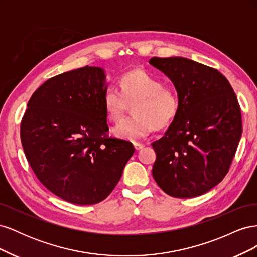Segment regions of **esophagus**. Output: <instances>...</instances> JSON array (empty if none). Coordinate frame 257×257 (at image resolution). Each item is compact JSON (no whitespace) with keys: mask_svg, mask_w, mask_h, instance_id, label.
<instances>
[{"mask_svg":"<svg viewBox=\"0 0 257 257\" xmlns=\"http://www.w3.org/2000/svg\"><path fill=\"white\" fill-rule=\"evenodd\" d=\"M144 147H145L144 144H138V143H135V144H134V148H135V149H136L137 151H138V150H142Z\"/></svg>","mask_w":257,"mask_h":257,"instance_id":"1","label":"esophagus"}]
</instances>
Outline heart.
I'll list each match as a JSON object with an SVG mask.
<instances>
[{
    "label": "heart",
    "instance_id": "heart-1",
    "mask_svg": "<svg viewBox=\"0 0 257 257\" xmlns=\"http://www.w3.org/2000/svg\"><path fill=\"white\" fill-rule=\"evenodd\" d=\"M134 115L123 119L111 130V134L120 139L135 142L151 133L155 128H164L174 121L179 110L177 93L164 87L158 77L134 69L124 74L120 79V89L109 85L104 91L103 104L107 118L116 122L127 107Z\"/></svg>",
    "mask_w": 257,
    "mask_h": 257
}]
</instances>
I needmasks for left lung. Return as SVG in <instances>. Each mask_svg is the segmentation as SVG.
Returning <instances> with one entry per match:
<instances>
[{"instance_id":"8db88e82","label":"left lung","mask_w":257,"mask_h":257,"mask_svg":"<svg viewBox=\"0 0 257 257\" xmlns=\"http://www.w3.org/2000/svg\"><path fill=\"white\" fill-rule=\"evenodd\" d=\"M179 99L176 118L152 143V176L169 196L204 195L228 173L242 134L241 111L230 83L216 69L182 57L152 58Z\"/></svg>"}]
</instances>
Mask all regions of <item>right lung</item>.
I'll list each match as a JSON object with an SVG mask.
<instances>
[{"label": "right lung", "mask_w": 257, "mask_h": 257, "mask_svg": "<svg viewBox=\"0 0 257 257\" xmlns=\"http://www.w3.org/2000/svg\"><path fill=\"white\" fill-rule=\"evenodd\" d=\"M105 69L84 66L54 76L28 103L21 143L34 174L54 195L75 205L104 200L135 152L130 142L105 138Z\"/></svg>", "instance_id": "right-lung-1"}]
</instances>
